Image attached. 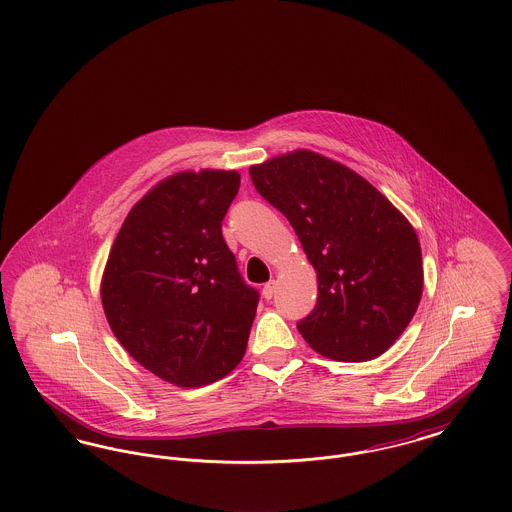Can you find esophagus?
I'll return each mask as SVG.
<instances>
[{
  "label": "esophagus",
  "instance_id": "34e87169",
  "mask_svg": "<svg viewBox=\"0 0 512 512\" xmlns=\"http://www.w3.org/2000/svg\"><path fill=\"white\" fill-rule=\"evenodd\" d=\"M274 290H276V282H274V280H270V282L265 284V288H263V295H265V299H272Z\"/></svg>",
  "mask_w": 512,
  "mask_h": 512
}]
</instances>
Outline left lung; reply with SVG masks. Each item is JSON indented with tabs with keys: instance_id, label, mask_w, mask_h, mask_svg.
I'll list each match as a JSON object with an SVG mask.
<instances>
[{
	"instance_id": "1",
	"label": "left lung",
	"mask_w": 512,
	"mask_h": 512,
	"mask_svg": "<svg viewBox=\"0 0 512 512\" xmlns=\"http://www.w3.org/2000/svg\"><path fill=\"white\" fill-rule=\"evenodd\" d=\"M317 270L315 309L299 334L328 359L361 363L388 351L422 295L413 226L357 172L299 149L249 169Z\"/></svg>"
}]
</instances>
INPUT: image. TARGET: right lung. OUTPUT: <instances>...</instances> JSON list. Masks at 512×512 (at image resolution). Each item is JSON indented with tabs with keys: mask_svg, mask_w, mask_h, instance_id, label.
I'll use <instances>...</instances> for the list:
<instances>
[{
	"mask_svg": "<svg viewBox=\"0 0 512 512\" xmlns=\"http://www.w3.org/2000/svg\"><path fill=\"white\" fill-rule=\"evenodd\" d=\"M240 190L234 171L180 172L128 213L101 282L109 326L155 376L213 384L244 357L259 292L222 238Z\"/></svg>",
	"mask_w": 512,
	"mask_h": 512,
	"instance_id": "obj_1",
	"label": "right lung"
}]
</instances>
